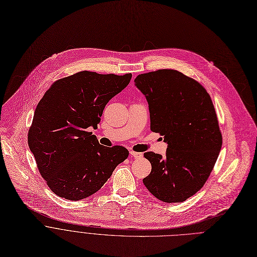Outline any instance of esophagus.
I'll use <instances>...</instances> for the list:
<instances>
[{
  "label": "esophagus",
  "instance_id": "obj_1",
  "mask_svg": "<svg viewBox=\"0 0 257 257\" xmlns=\"http://www.w3.org/2000/svg\"><path fill=\"white\" fill-rule=\"evenodd\" d=\"M130 154L132 155V157H134V158H136V159H139V158H142V157H143V153H140V152L131 151Z\"/></svg>",
  "mask_w": 257,
  "mask_h": 257
}]
</instances>
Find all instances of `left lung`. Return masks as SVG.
<instances>
[{"label": "left lung", "instance_id": "left-lung-1", "mask_svg": "<svg viewBox=\"0 0 257 257\" xmlns=\"http://www.w3.org/2000/svg\"><path fill=\"white\" fill-rule=\"evenodd\" d=\"M136 86L149 103L151 131L164 136L166 156L147 152L151 173L143 179L158 199L181 202L208 180L223 138L210 94L197 81L163 69L139 75Z\"/></svg>", "mask_w": 257, "mask_h": 257}]
</instances>
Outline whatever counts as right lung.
<instances>
[{
	"mask_svg": "<svg viewBox=\"0 0 257 257\" xmlns=\"http://www.w3.org/2000/svg\"><path fill=\"white\" fill-rule=\"evenodd\" d=\"M131 79L132 74L82 71L56 81L44 93L28 131V146L57 195L70 200L92 195L127 158L124 147H103L88 128L97 126L108 101Z\"/></svg>",
	"mask_w": 257,
	"mask_h": 257,
	"instance_id": "add662e5",
	"label": "right lung"
}]
</instances>
